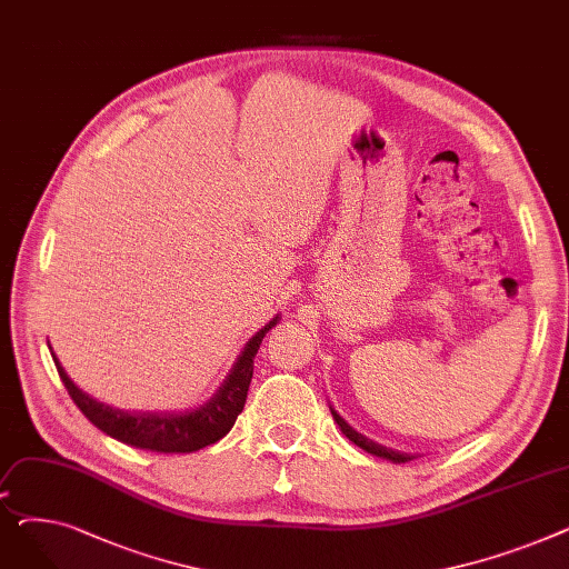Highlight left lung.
Masks as SVG:
<instances>
[{
    "instance_id": "left-lung-1",
    "label": "left lung",
    "mask_w": 569,
    "mask_h": 569,
    "mask_svg": "<svg viewBox=\"0 0 569 569\" xmlns=\"http://www.w3.org/2000/svg\"><path fill=\"white\" fill-rule=\"evenodd\" d=\"M332 410V417H335V422L339 425V429L343 431V436L348 438V440H352L357 447H362L365 452H369V455H373V457H380V459H387V461H392V463H406V461H410V459H415L412 455H406V452H397V450H390V447H382V445H378V442H373V440H369L367 436H362V433H357L343 417L335 410V408H330Z\"/></svg>"
}]
</instances>
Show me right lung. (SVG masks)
I'll list each match as a JSON object with an SVG mask.
<instances>
[{
    "label": "right lung",
    "instance_id": "right-lung-1",
    "mask_svg": "<svg viewBox=\"0 0 569 569\" xmlns=\"http://www.w3.org/2000/svg\"><path fill=\"white\" fill-rule=\"evenodd\" d=\"M279 322V316L269 320L260 332H256L237 357L228 378L219 387V392L196 410L187 412H129L106 406L73 385L67 371L52 355L59 378H62L69 397L80 408V412L101 429L106 436L127 442L131 447L163 455H187L198 452L202 447L221 440L234 425L237 415L244 410L247 392L253 378V360L262 343V337Z\"/></svg>",
    "mask_w": 569,
    "mask_h": 569
}]
</instances>
